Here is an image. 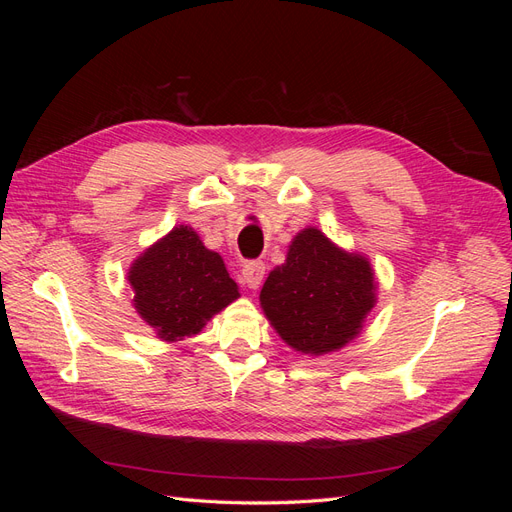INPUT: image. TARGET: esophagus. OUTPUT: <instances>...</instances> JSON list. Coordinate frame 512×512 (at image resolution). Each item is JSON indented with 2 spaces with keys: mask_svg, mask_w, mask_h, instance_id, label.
<instances>
[{
  "mask_svg": "<svg viewBox=\"0 0 512 512\" xmlns=\"http://www.w3.org/2000/svg\"><path fill=\"white\" fill-rule=\"evenodd\" d=\"M262 277H265V262H260V260L247 262V265L241 271V282L247 288H258L260 282H262Z\"/></svg>",
  "mask_w": 512,
  "mask_h": 512,
  "instance_id": "1",
  "label": "esophagus"
}]
</instances>
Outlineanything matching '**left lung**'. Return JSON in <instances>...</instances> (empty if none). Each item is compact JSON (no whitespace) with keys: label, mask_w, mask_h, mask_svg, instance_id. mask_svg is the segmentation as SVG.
Listing matches in <instances>:
<instances>
[{"label":"left lung","mask_w":512,"mask_h":512,"mask_svg":"<svg viewBox=\"0 0 512 512\" xmlns=\"http://www.w3.org/2000/svg\"><path fill=\"white\" fill-rule=\"evenodd\" d=\"M374 292L363 256L339 250L318 228H305L292 239L284 265L269 273L260 305L290 348L314 356L359 335Z\"/></svg>","instance_id":"obj_1"}]
</instances>
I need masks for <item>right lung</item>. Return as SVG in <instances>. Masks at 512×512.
<instances>
[{
    "label": "right lung",
    "mask_w": 512,
    "mask_h": 512,
    "mask_svg": "<svg viewBox=\"0 0 512 512\" xmlns=\"http://www.w3.org/2000/svg\"><path fill=\"white\" fill-rule=\"evenodd\" d=\"M128 280L134 307L164 342L196 335L213 314L239 297L220 254L190 226H177L134 260Z\"/></svg>",
    "instance_id": "add662e5"
}]
</instances>
